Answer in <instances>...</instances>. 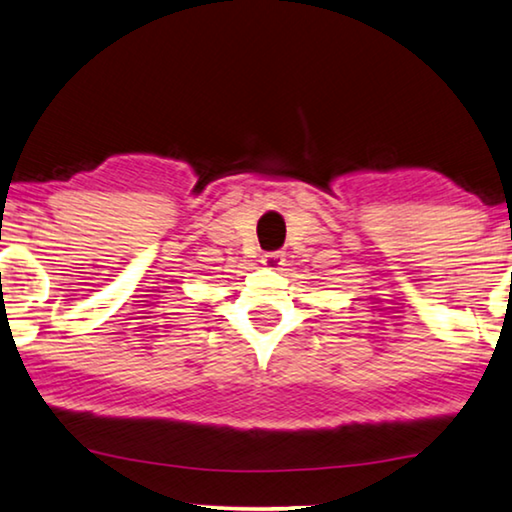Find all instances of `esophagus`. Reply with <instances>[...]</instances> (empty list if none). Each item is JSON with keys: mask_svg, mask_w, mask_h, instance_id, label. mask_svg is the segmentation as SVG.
Masks as SVG:
<instances>
[{"mask_svg": "<svg viewBox=\"0 0 512 512\" xmlns=\"http://www.w3.org/2000/svg\"><path fill=\"white\" fill-rule=\"evenodd\" d=\"M283 262H285V257L280 253H264L262 255V266L269 271H278L280 266H283Z\"/></svg>", "mask_w": 512, "mask_h": 512, "instance_id": "34e87169", "label": "esophagus"}]
</instances>
